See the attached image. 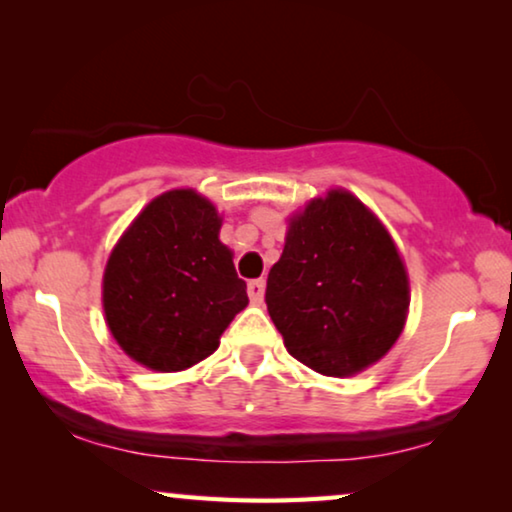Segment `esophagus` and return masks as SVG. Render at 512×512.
<instances>
[{"instance_id": "1", "label": "esophagus", "mask_w": 512, "mask_h": 512, "mask_svg": "<svg viewBox=\"0 0 512 512\" xmlns=\"http://www.w3.org/2000/svg\"><path fill=\"white\" fill-rule=\"evenodd\" d=\"M247 293H249L251 303L261 305L263 296H265V279H251V282L247 284Z\"/></svg>"}]
</instances>
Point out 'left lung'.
Masks as SVG:
<instances>
[{"instance_id":"obj_1","label":"left lung","mask_w":512,"mask_h":512,"mask_svg":"<svg viewBox=\"0 0 512 512\" xmlns=\"http://www.w3.org/2000/svg\"><path fill=\"white\" fill-rule=\"evenodd\" d=\"M265 303L293 359L321 375H356L401 335L408 275L363 202L331 191L291 219Z\"/></svg>"}]
</instances>
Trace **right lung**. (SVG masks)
<instances>
[{
    "label": "right lung",
    "instance_id": "1",
    "mask_svg": "<svg viewBox=\"0 0 512 512\" xmlns=\"http://www.w3.org/2000/svg\"><path fill=\"white\" fill-rule=\"evenodd\" d=\"M221 219L191 188L158 195L132 221L104 270L102 303L123 352L151 370L191 368L219 347L247 284L219 242Z\"/></svg>",
    "mask_w": 512,
    "mask_h": 512
}]
</instances>
